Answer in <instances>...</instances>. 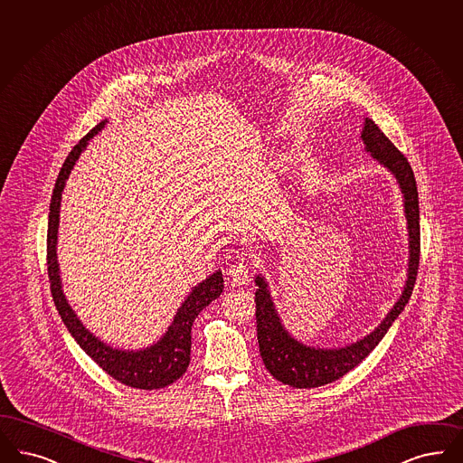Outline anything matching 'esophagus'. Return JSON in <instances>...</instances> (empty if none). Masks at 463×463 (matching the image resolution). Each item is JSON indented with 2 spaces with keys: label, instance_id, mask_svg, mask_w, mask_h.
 <instances>
[{
  "label": "esophagus",
  "instance_id": "34e87169",
  "mask_svg": "<svg viewBox=\"0 0 463 463\" xmlns=\"http://www.w3.org/2000/svg\"><path fill=\"white\" fill-rule=\"evenodd\" d=\"M230 259H232V264L228 268V274L235 283H245L249 278V266L243 252L239 249H230Z\"/></svg>",
  "mask_w": 463,
  "mask_h": 463
}]
</instances>
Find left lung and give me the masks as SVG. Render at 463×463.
I'll use <instances>...</instances> for the list:
<instances>
[{
	"label": "left lung",
	"instance_id": "8db88e82",
	"mask_svg": "<svg viewBox=\"0 0 463 463\" xmlns=\"http://www.w3.org/2000/svg\"><path fill=\"white\" fill-rule=\"evenodd\" d=\"M360 137L365 144V151L371 153L384 168L393 173L403 194L411 249L407 283L398 302L371 335L345 348H314L291 338L288 331L279 321L266 279L262 276H257L256 285L259 288L256 291V319L259 352L271 376L293 388L325 386L327 383H333L345 376L354 367H357L360 362L376 348L377 343L388 333L394 319L409 304L415 285L420 257V223L419 192L411 163L394 147L393 142L381 132V128L371 118H365Z\"/></svg>",
	"mask_w": 463,
	"mask_h": 463
}]
</instances>
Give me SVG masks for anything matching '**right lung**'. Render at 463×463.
<instances>
[{
	"instance_id": "obj_1",
	"label": "right lung",
	"mask_w": 463,
	"mask_h": 463,
	"mask_svg": "<svg viewBox=\"0 0 463 463\" xmlns=\"http://www.w3.org/2000/svg\"><path fill=\"white\" fill-rule=\"evenodd\" d=\"M106 125V120L96 125L86 137L80 138L79 144L70 151L52 189V204H50V220H48V276L52 283V295L61 321L69 327L70 335L80 348L94 360L106 374L115 377L121 384L137 390H159L166 388L176 379L185 374L190 362V345H192V325L199 312L216 300L223 291V274L216 271L199 283L182 307L178 308L172 326L159 342L137 352L118 350L96 338L86 326L80 323L61 290L60 268L56 259V240H58V223H60V203L61 192L65 189L70 172L86 149L87 142L94 137Z\"/></svg>"
}]
</instances>
